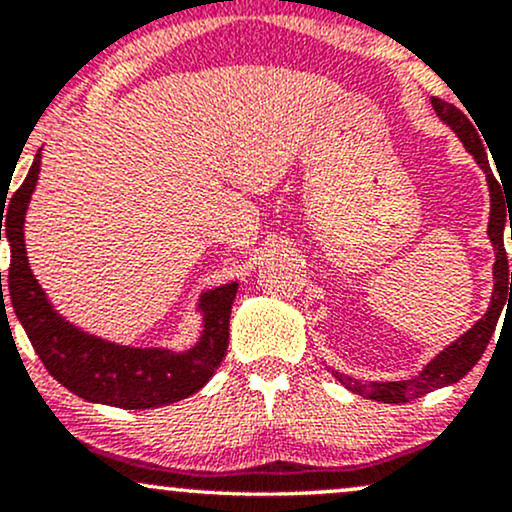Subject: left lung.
<instances>
[{
    "label": "left lung",
    "instance_id": "8db88e82",
    "mask_svg": "<svg viewBox=\"0 0 512 512\" xmlns=\"http://www.w3.org/2000/svg\"><path fill=\"white\" fill-rule=\"evenodd\" d=\"M433 110L440 120L448 125L452 132L460 137L464 149L474 156L477 166L486 173V182H489V195H491V214H489V240L493 245V252H496V262H493V296L491 305L486 310L484 317L479 322H474L462 337H457L450 346H445L438 356H433L431 361L426 363L424 368L416 375H411L409 380H385V383H361V380L351 378V375L339 373V370H332L334 378L342 383L346 390L356 392V395L375 399V402L385 404H404L411 402L416 397H424L426 392L438 390V387L452 385L457 380H462L464 375L469 373L481 356H484L486 346H489V339L493 330H496L498 317L503 313L505 301H512V272L508 269V255H505L503 245V231L505 223L510 219V202L505 197V187L493 178V170L489 166V151L484 149V142L479 139V132L474 129L469 117L462 113L460 108H455L452 103L440 101V98H431ZM511 289H507V284Z\"/></svg>",
    "mask_w": 512,
    "mask_h": 512
}]
</instances>
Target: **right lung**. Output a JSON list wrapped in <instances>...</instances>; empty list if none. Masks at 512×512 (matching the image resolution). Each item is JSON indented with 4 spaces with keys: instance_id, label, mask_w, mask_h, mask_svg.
<instances>
[{
    "instance_id": "add662e5",
    "label": "right lung",
    "mask_w": 512,
    "mask_h": 512,
    "mask_svg": "<svg viewBox=\"0 0 512 512\" xmlns=\"http://www.w3.org/2000/svg\"><path fill=\"white\" fill-rule=\"evenodd\" d=\"M40 151L26 180L9 204L2 199L0 240L11 250L9 296L14 313L31 339L35 354L57 383L86 402L120 409H154L195 395L209 383L228 346V320L236 301L238 281L216 286L199 296L202 332L197 344L185 351L163 346H125L88 334L57 313L48 293L28 267L23 223L40 175ZM8 211L4 212L3 209ZM5 226H1V221ZM2 291V272H0ZM4 296V293H2Z\"/></svg>"
}]
</instances>
